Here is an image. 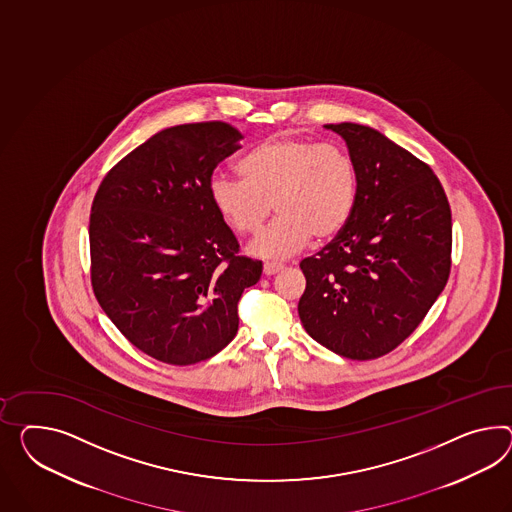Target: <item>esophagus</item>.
<instances>
[{
  "label": "esophagus",
  "mask_w": 512,
  "mask_h": 512,
  "mask_svg": "<svg viewBox=\"0 0 512 512\" xmlns=\"http://www.w3.org/2000/svg\"><path fill=\"white\" fill-rule=\"evenodd\" d=\"M284 265L280 262H265L263 263V273L267 276L276 275L278 271H282Z\"/></svg>",
  "instance_id": "1"
}]
</instances>
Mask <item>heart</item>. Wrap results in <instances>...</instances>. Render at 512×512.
<instances>
[{"label":"heart","instance_id":"1","mask_svg":"<svg viewBox=\"0 0 512 512\" xmlns=\"http://www.w3.org/2000/svg\"><path fill=\"white\" fill-rule=\"evenodd\" d=\"M243 180L213 176L210 198L217 213L239 236L262 230L273 211L275 223L250 243L254 256L276 260L304 249L312 236L327 241L353 219L358 171L336 145H319L295 135H275L249 150L237 165Z\"/></svg>","mask_w":512,"mask_h":512}]
</instances>
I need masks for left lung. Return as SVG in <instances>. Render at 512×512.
<instances>
[{"label":"left lung","mask_w":512,"mask_h":512,"mask_svg":"<svg viewBox=\"0 0 512 512\" xmlns=\"http://www.w3.org/2000/svg\"><path fill=\"white\" fill-rule=\"evenodd\" d=\"M358 171V204L345 230L301 269L306 332L351 360L394 351L418 328L451 271V210L433 169L382 133L327 124Z\"/></svg>","instance_id":"left-lung-1"}]
</instances>
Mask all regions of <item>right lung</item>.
<instances>
[{
	"label": "right lung",
	"mask_w": 512,
	"mask_h": 512,
	"mask_svg": "<svg viewBox=\"0 0 512 512\" xmlns=\"http://www.w3.org/2000/svg\"><path fill=\"white\" fill-rule=\"evenodd\" d=\"M243 135L226 122L152 135L105 174L92 200V291L137 349L172 366L219 353L237 302L262 276L210 198L215 167Z\"/></svg>",
	"instance_id": "add662e5"
}]
</instances>
